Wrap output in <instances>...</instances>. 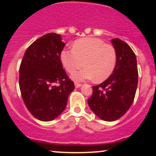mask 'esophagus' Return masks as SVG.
<instances>
[{
    "label": "esophagus",
    "mask_w": 156,
    "mask_h": 156,
    "mask_svg": "<svg viewBox=\"0 0 156 156\" xmlns=\"http://www.w3.org/2000/svg\"><path fill=\"white\" fill-rule=\"evenodd\" d=\"M75 87H76V88H79V87H81V83H75Z\"/></svg>",
    "instance_id": "1"
}]
</instances>
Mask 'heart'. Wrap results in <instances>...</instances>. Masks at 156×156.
Returning a JSON list of instances; mask_svg holds the SVG:
<instances>
[{"label":"heart","instance_id":"heart-1","mask_svg":"<svg viewBox=\"0 0 156 156\" xmlns=\"http://www.w3.org/2000/svg\"><path fill=\"white\" fill-rule=\"evenodd\" d=\"M61 62L68 73H72L83 67L81 70L73 73L76 80L94 78L103 82L114 72L117 64V52L112 44H105L98 38L87 37L76 40L73 49H64L61 53Z\"/></svg>","mask_w":156,"mask_h":156}]
</instances>
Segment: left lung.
<instances>
[{"instance_id": "left-lung-1", "label": "left lung", "mask_w": 156, "mask_h": 156, "mask_svg": "<svg viewBox=\"0 0 156 156\" xmlns=\"http://www.w3.org/2000/svg\"><path fill=\"white\" fill-rule=\"evenodd\" d=\"M117 61L114 72L104 82L93 86L88 99L91 110L105 121L119 119L133 103L138 84L136 57L133 50L121 39H112Z\"/></svg>"}]
</instances>
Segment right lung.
Segmentation results:
<instances>
[{
    "label": "right lung",
    "mask_w": 156,
    "mask_h": 156,
    "mask_svg": "<svg viewBox=\"0 0 156 156\" xmlns=\"http://www.w3.org/2000/svg\"><path fill=\"white\" fill-rule=\"evenodd\" d=\"M64 46L60 34H47L27 48L21 62V95L28 110L39 120L48 122L58 117L75 89L61 62Z\"/></svg>",
    "instance_id": "obj_1"
}]
</instances>
